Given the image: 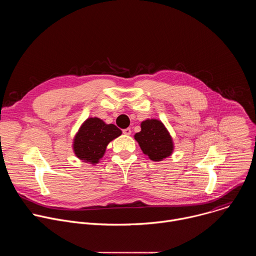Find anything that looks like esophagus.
Listing matches in <instances>:
<instances>
[{"label": "esophagus", "mask_w": 256, "mask_h": 256, "mask_svg": "<svg viewBox=\"0 0 256 256\" xmlns=\"http://www.w3.org/2000/svg\"><path fill=\"white\" fill-rule=\"evenodd\" d=\"M122 132H124V134H126V136H130V134H132V130H130V128H124V130H122Z\"/></svg>", "instance_id": "esophagus-1"}]
</instances>
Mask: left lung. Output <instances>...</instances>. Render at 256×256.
I'll return each instance as SVG.
<instances>
[{"instance_id":"8db88e82","label":"left lung","mask_w":256,"mask_h":256,"mask_svg":"<svg viewBox=\"0 0 256 256\" xmlns=\"http://www.w3.org/2000/svg\"><path fill=\"white\" fill-rule=\"evenodd\" d=\"M140 132L134 134V138L144 155L153 161H162L172 154V138L160 120H144L140 124Z\"/></svg>"}]
</instances>
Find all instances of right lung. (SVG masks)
Listing matches in <instances>:
<instances>
[{
	"instance_id": "add662e5",
	"label": "right lung",
	"mask_w": 256,
	"mask_h": 256,
	"mask_svg": "<svg viewBox=\"0 0 256 256\" xmlns=\"http://www.w3.org/2000/svg\"><path fill=\"white\" fill-rule=\"evenodd\" d=\"M120 134L122 130L116 126L106 124L98 118H90L75 136L72 149L80 160L96 164L103 157L107 144Z\"/></svg>"
}]
</instances>
